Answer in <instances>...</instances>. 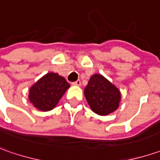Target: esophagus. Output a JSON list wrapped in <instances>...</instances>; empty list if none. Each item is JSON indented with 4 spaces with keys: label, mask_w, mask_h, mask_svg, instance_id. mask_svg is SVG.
<instances>
[{
    "label": "esophagus",
    "mask_w": 160,
    "mask_h": 160,
    "mask_svg": "<svg viewBox=\"0 0 160 160\" xmlns=\"http://www.w3.org/2000/svg\"><path fill=\"white\" fill-rule=\"evenodd\" d=\"M80 84H81V82H80V80H76L74 82H72V85L73 86H80Z\"/></svg>",
    "instance_id": "obj_1"
}]
</instances>
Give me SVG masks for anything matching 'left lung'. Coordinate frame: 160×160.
Segmentation results:
<instances>
[{"instance_id":"left-lung-1","label":"left lung","mask_w":160,"mask_h":160,"mask_svg":"<svg viewBox=\"0 0 160 160\" xmlns=\"http://www.w3.org/2000/svg\"><path fill=\"white\" fill-rule=\"evenodd\" d=\"M87 102L95 113L105 116L119 106L121 93L116 86L102 74L92 75L84 89Z\"/></svg>"}]
</instances>
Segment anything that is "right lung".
I'll return each mask as SVG.
<instances>
[{
	"instance_id": "add662e5",
	"label": "right lung",
	"mask_w": 160,
	"mask_h": 160,
	"mask_svg": "<svg viewBox=\"0 0 160 160\" xmlns=\"http://www.w3.org/2000/svg\"><path fill=\"white\" fill-rule=\"evenodd\" d=\"M69 88L70 84L63 77L48 72L31 87L28 98L36 109L48 112L57 106Z\"/></svg>"
}]
</instances>
